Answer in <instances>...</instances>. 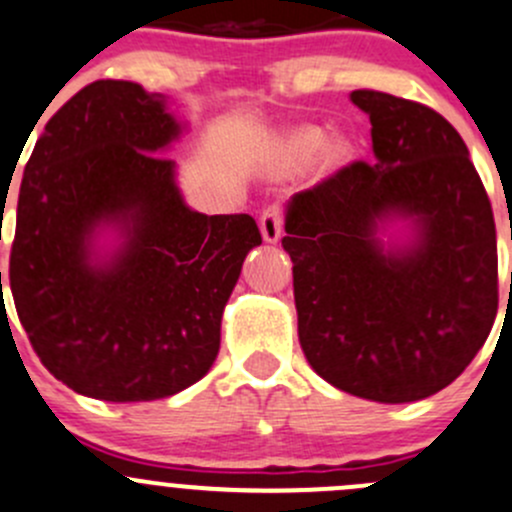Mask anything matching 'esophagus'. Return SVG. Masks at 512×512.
I'll list each match as a JSON object with an SVG mask.
<instances>
[{"label": "esophagus", "instance_id": "esophagus-1", "mask_svg": "<svg viewBox=\"0 0 512 512\" xmlns=\"http://www.w3.org/2000/svg\"><path fill=\"white\" fill-rule=\"evenodd\" d=\"M258 226H261V234H263V239L268 241V244H273V241L281 239V231H283V209H281V204H268L266 209H263Z\"/></svg>", "mask_w": 512, "mask_h": 512}]
</instances>
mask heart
I'll use <instances>...</instances> for the list:
<instances>
[{
	"label": "heart",
	"instance_id": "1",
	"mask_svg": "<svg viewBox=\"0 0 512 512\" xmlns=\"http://www.w3.org/2000/svg\"><path fill=\"white\" fill-rule=\"evenodd\" d=\"M318 141H321V134H318V131H298V134L293 136V149H296V154H311L318 146Z\"/></svg>",
	"mask_w": 512,
	"mask_h": 512
}]
</instances>
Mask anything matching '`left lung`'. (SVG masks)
<instances>
[{"instance_id":"obj_1","label":"left lung","mask_w":512,"mask_h":512,"mask_svg":"<svg viewBox=\"0 0 512 512\" xmlns=\"http://www.w3.org/2000/svg\"><path fill=\"white\" fill-rule=\"evenodd\" d=\"M376 161H353L288 206L298 341L331 386L411 403L455 381L498 313V244L485 186L448 119L358 89ZM416 215L419 241L383 255L375 221Z\"/></svg>"}]
</instances>
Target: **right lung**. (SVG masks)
Masks as SVG:
<instances>
[{
  "instance_id": "1",
  "label": "right lung",
  "mask_w": 512,
  "mask_h": 512,
  "mask_svg": "<svg viewBox=\"0 0 512 512\" xmlns=\"http://www.w3.org/2000/svg\"><path fill=\"white\" fill-rule=\"evenodd\" d=\"M179 129L161 94L101 79L47 121L24 166L9 288L39 361L82 396L156 401L206 376L261 244L249 214L184 204L174 161L156 154ZM104 220L125 226L127 244L99 269L88 239Z\"/></svg>"
}]
</instances>
